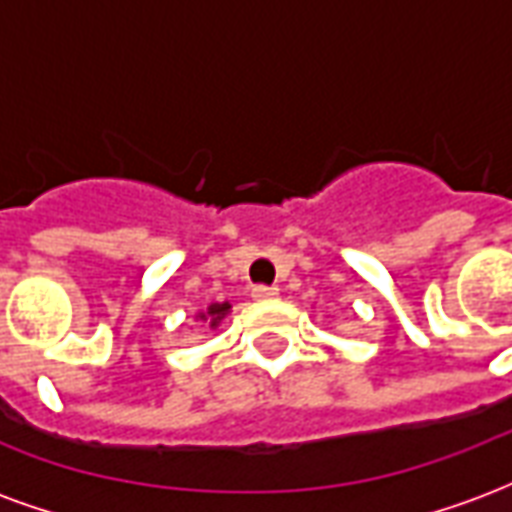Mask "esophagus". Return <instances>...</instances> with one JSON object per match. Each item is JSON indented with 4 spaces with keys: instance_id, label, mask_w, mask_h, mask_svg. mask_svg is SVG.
I'll list each match as a JSON object with an SVG mask.
<instances>
[{
    "instance_id": "34e87169",
    "label": "esophagus",
    "mask_w": 512,
    "mask_h": 512,
    "mask_svg": "<svg viewBox=\"0 0 512 512\" xmlns=\"http://www.w3.org/2000/svg\"><path fill=\"white\" fill-rule=\"evenodd\" d=\"M279 296V288H268V285H255L252 288V299L255 301H271Z\"/></svg>"
}]
</instances>
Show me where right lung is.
Listing matches in <instances>:
<instances>
[{
	"instance_id": "obj_1",
	"label": "right lung",
	"mask_w": 512,
	"mask_h": 512,
	"mask_svg": "<svg viewBox=\"0 0 512 512\" xmlns=\"http://www.w3.org/2000/svg\"><path fill=\"white\" fill-rule=\"evenodd\" d=\"M230 310H233V307H230V301H222V304H219V301H213V304H208V310L197 312L194 318H197V323H200V326L219 329V323H222L224 318L230 315Z\"/></svg>"
}]
</instances>
